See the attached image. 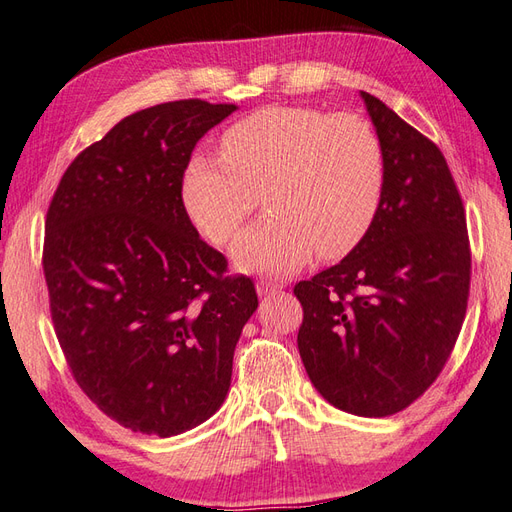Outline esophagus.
Masks as SVG:
<instances>
[{
	"instance_id": "1",
	"label": "esophagus",
	"mask_w": 512,
	"mask_h": 512,
	"mask_svg": "<svg viewBox=\"0 0 512 512\" xmlns=\"http://www.w3.org/2000/svg\"><path fill=\"white\" fill-rule=\"evenodd\" d=\"M283 290V283H274V281H259L257 283V294L266 296V294H277Z\"/></svg>"
}]
</instances>
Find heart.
<instances>
[{"label":"heart","mask_w":512,"mask_h":512,"mask_svg":"<svg viewBox=\"0 0 512 512\" xmlns=\"http://www.w3.org/2000/svg\"><path fill=\"white\" fill-rule=\"evenodd\" d=\"M222 155H194L183 207L207 240L229 244L266 196L272 212L235 244L238 266L285 274L339 259L368 235L383 201L385 149L359 114L268 106L233 123Z\"/></svg>","instance_id":"heart-1"}]
</instances>
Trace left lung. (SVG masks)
Here are the masks:
<instances>
[{"label": "left lung", "instance_id": "1", "mask_svg": "<svg viewBox=\"0 0 512 512\" xmlns=\"http://www.w3.org/2000/svg\"><path fill=\"white\" fill-rule=\"evenodd\" d=\"M361 95L385 149L383 201L359 246L294 285L303 305L298 350L333 406L387 417L422 396L452 355L471 248L463 199L437 144Z\"/></svg>", "mask_w": 512, "mask_h": 512}]
</instances>
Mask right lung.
Masks as SVG:
<instances>
[{
  "label": "right lung",
  "instance_id": "right-lung-1",
  "mask_svg": "<svg viewBox=\"0 0 512 512\" xmlns=\"http://www.w3.org/2000/svg\"><path fill=\"white\" fill-rule=\"evenodd\" d=\"M238 108L168 101L125 116L64 170L45 218L49 313L75 383L116 424L173 437L212 417L255 283L199 238L183 173Z\"/></svg>",
  "mask_w": 512,
  "mask_h": 512
}]
</instances>
